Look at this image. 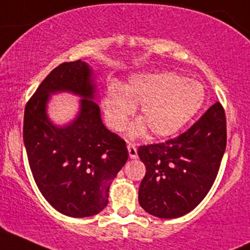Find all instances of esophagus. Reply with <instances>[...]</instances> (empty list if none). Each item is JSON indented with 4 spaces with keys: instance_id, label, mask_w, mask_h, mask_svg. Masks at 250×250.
<instances>
[{
    "instance_id": "esophagus-1",
    "label": "esophagus",
    "mask_w": 250,
    "mask_h": 250,
    "mask_svg": "<svg viewBox=\"0 0 250 250\" xmlns=\"http://www.w3.org/2000/svg\"><path fill=\"white\" fill-rule=\"evenodd\" d=\"M128 148V153H129V158L130 159H136L138 158V149H136V146L133 144H128L127 145Z\"/></svg>"
}]
</instances>
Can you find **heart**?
<instances>
[{"mask_svg":"<svg viewBox=\"0 0 250 250\" xmlns=\"http://www.w3.org/2000/svg\"><path fill=\"white\" fill-rule=\"evenodd\" d=\"M201 83L172 72L146 73L131 77L125 86L110 84L102 97L106 125L121 131L139 106L141 120L131 123L130 136H141L150 130L155 138H165L180 130L204 102Z\"/></svg>","mask_w":250,"mask_h":250,"instance_id":"obj_1","label":"heart"}]
</instances>
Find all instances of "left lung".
I'll list each match as a JSON object with an SVG mask.
<instances>
[{
	"mask_svg": "<svg viewBox=\"0 0 250 250\" xmlns=\"http://www.w3.org/2000/svg\"><path fill=\"white\" fill-rule=\"evenodd\" d=\"M226 146V112L218 102L177 138L140 146L139 158L146 166L139 188L142 209L160 218L193 210L215 182Z\"/></svg>",
	"mask_w": 250,
	"mask_h": 250,
	"instance_id": "left-lung-1",
	"label": "left lung"
}]
</instances>
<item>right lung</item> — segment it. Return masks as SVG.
Here are the masks:
<instances>
[{"label": "right lung", "mask_w": 250, "mask_h": 250, "mask_svg": "<svg viewBox=\"0 0 250 250\" xmlns=\"http://www.w3.org/2000/svg\"><path fill=\"white\" fill-rule=\"evenodd\" d=\"M92 70L83 60L62 62L39 85L24 109L23 142L35 183L60 213L89 217L108 204L111 180L125 161V140L105 128L96 104ZM81 95V110L64 127L45 114L49 95Z\"/></svg>", "instance_id": "add662e5"}]
</instances>
